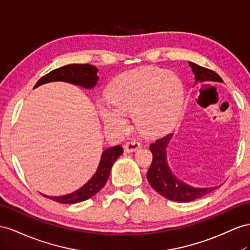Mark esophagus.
<instances>
[{"label": "esophagus", "instance_id": "34e87169", "mask_svg": "<svg viewBox=\"0 0 250 250\" xmlns=\"http://www.w3.org/2000/svg\"><path fill=\"white\" fill-rule=\"evenodd\" d=\"M125 151L130 153V152H134L136 151L140 148V143L137 142V140H131V142H127L125 145Z\"/></svg>", "mask_w": 250, "mask_h": 250}]
</instances>
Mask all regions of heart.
Segmentation results:
<instances>
[{
	"label": "heart",
	"instance_id": "1",
	"mask_svg": "<svg viewBox=\"0 0 250 250\" xmlns=\"http://www.w3.org/2000/svg\"><path fill=\"white\" fill-rule=\"evenodd\" d=\"M110 100L113 106H101L106 125L126 129L124 114H135L140 129L146 134L161 133L181 115L185 87L174 73L157 68H140L121 75L112 84Z\"/></svg>",
	"mask_w": 250,
	"mask_h": 250
}]
</instances>
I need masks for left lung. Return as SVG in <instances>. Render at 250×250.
<instances>
[{
  "mask_svg": "<svg viewBox=\"0 0 250 250\" xmlns=\"http://www.w3.org/2000/svg\"><path fill=\"white\" fill-rule=\"evenodd\" d=\"M192 70L194 73L195 81H217L223 82V79L213 70L197 65L193 62H189ZM172 134H168L162 138L155 140L154 144L150 146V150L153 154V161L149 168L146 178L152 188L157 191L166 198L176 202H191L198 197L206 195L212 192L216 187L211 188H194L181 182L172 174L167 161H166V148L170 142Z\"/></svg>",
  "mask_w": 250,
  "mask_h": 250,
  "instance_id": "obj_1",
  "label": "left lung"
}]
</instances>
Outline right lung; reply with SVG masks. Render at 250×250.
Masks as SVG:
<instances>
[{
	"mask_svg": "<svg viewBox=\"0 0 250 250\" xmlns=\"http://www.w3.org/2000/svg\"><path fill=\"white\" fill-rule=\"evenodd\" d=\"M97 72L98 69L91 65V64H68V65L56 68L45 76H43L36 83L34 88L43 84V83L52 81H65L83 87L91 88L95 86L96 83L99 80ZM123 148L120 146H112L110 149H106L102 153L97 172L79 190L63 196H47L44 194L43 196L48 197L50 200L61 204H75L88 200L89 197L94 196L100 189L104 188L108 178V175H110L113 164L123 154Z\"/></svg>",
	"mask_w": 250,
	"mask_h": 250,
	"instance_id": "right-lung-1",
	"label": "right lung"
}]
</instances>
